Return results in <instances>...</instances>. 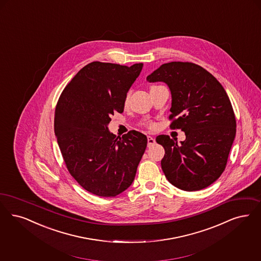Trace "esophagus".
<instances>
[{"mask_svg":"<svg viewBox=\"0 0 261 261\" xmlns=\"http://www.w3.org/2000/svg\"><path fill=\"white\" fill-rule=\"evenodd\" d=\"M155 144V140L151 136H147V146H150Z\"/></svg>","mask_w":261,"mask_h":261,"instance_id":"34e87169","label":"esophagus"}]
</instances>
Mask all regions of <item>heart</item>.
<instances>
[{
	"label": "heart",
	"instance_id": "obj_1",
	"mask_svg": "<svg viewBox=\"0 0 261 261\" xmlns=\"http://www.w3.org/2000/svg\"><path fill=\"white\" fill-rule=\"evenodd\" d=\"M127 99H128V97L126 98V100H127ZM146 125H147V127H148V128H153V124H152V123H147Z\"/></svg>",
	"mask_w": 261,
	"mask_h": 261
}]
</instances>
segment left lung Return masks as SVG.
<instances>
[{
	"label": "left lung",
	"mask_w": 261,
	"mask_h": 261,
	"mask_svg": "<svg viewBox=\"0 0 261 261\" xmlns=\"http://www.w3.org/2000/svg\"><path fill=\"white\" fill-rule=\"evenodd\" d=\"M146 80L169 86L170 127L180 129L187 137L177 145L169 136H157V143L165 149L161 160L165 177L186 191L211 186L226 167L236 135V119L226 91L212 73L194 63L163 64Z\"/></svg>",
	"instance_id": "left-lung-1"
}]
</instances>
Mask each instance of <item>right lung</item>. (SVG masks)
Instances as JSON below:
<instances>
[{
    "mask_svg": "<svg viewBox=\"0 0 261 261\" xmlns=\"http://www.w3.org/2000/svg\"><path fill=\"white\" fill-rule=\"evenodd\" d=\"M143 69L89 63L64 88L56 105L54 132L72 177L88 192L115 197L129 188L146 150V136L122 138L109 131L111 115L124 110L126 95Z\"/></svg>",
    "mask_w": 261,
    "mask_h": 261,
    "instance_id": "add662e5",
    "label": "right lung"
}]
</instances>
